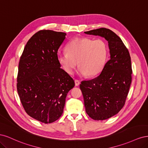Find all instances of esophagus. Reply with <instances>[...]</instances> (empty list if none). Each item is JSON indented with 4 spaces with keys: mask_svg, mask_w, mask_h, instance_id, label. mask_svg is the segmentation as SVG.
<instances>
[{
    "mask_svg": "<svg viewBox=\"0 0 148 148\" xmlns=\"http://www.w3.org/2000/svg\"><path fill=\"white\" fill-rule=\"evenodd\" d=\"M75 83L76 86H79L80 84V82L78 79H75Z\"/></svg>",
    "mask_w": 148,
    "mask_h": 148,
    "instance_id": "34e87169",
    "label": "esophagus"
}]
</instances>
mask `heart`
Segmentation results:
<instances>
[{
    "label": "heart",
    "mask_w": 148,
    "mask_h": 148,
    "mask_svg": "<svg viewBox=\"0 0 148 148\" xmlns=\"http://www.w3.org/2000/svg\"><path fill=\"white\" fill-rule=\"evenodd\" d=\"M66 51H59L57 60L67 73L72 74L78 63L79 75L93 77L104 67L107 56V46L101 39L77 38L66 47Z\"/></svg>",
    "instance_id": "obj_1"
}]
</instances>
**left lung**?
<instances>
[{
  "instance_id": "obj_1",
  "label": "left lung",
  "mask_w": 148,
  "mask_h": 148,
  "mask_svg": "<svg viewBox=\"0 0 148 148\" xmlns=\"http://www.w3.org/2000/svg\"><path fill=\"white\" fill-rule=\"evenodd\" d=\"M84 33L99 36L109 43L110 59L101 73L79 85L87 114L95 120L108 119L125 104L132 83L131 57L122 39L110 29L101 28Z\"/></svg>"
}]
</instances>
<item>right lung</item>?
Returning a JSON list of instances; mask_svg holds the SVG:
<instances>
[{
    "label": "right lung",
    "instance_id": "right-lung-1",
    "mask_svg": "<svg viewBox=\"0 0 148 148\" xmlns=\"http://www.w3.org/2000/svg\"><path fill=\"white\" fill-rule=\"evenodd\" d=\"M66 33L39 31L26 43L20 57L17 91L30 117L44 123L59 119L73 79L60 68L57 52Z\"/></svg>",
    "mask_w": 148,
    "mask_h": 148
}]
</instances>
